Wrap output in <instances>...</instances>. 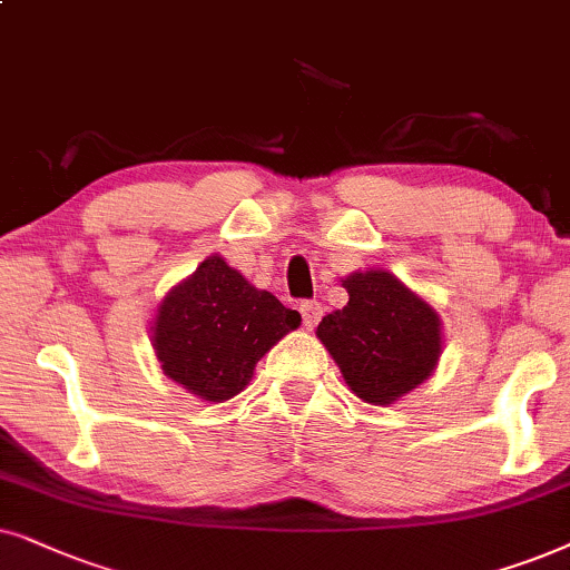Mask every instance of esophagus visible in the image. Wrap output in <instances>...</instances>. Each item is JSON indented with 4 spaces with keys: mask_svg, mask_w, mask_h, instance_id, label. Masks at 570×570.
<instances>
[{
    "mask_svg": "<svg viewBox=\"0 0 570 570\" xmlns=\"http://www.w3.org/2000/svg\"><path fill=\"white\" fill-rule=\"evenodd\" d=\"M299 313H302V323H305L307 328L313 331L323 317V305H321V302H302Z\"/></svg>",
    "mask_w": 570,
    "mask_h": 570,
    "instance_id": "obj_1",
    "label": "esophagus"
}]
</instances>
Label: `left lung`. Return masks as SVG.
Here are the masks:
<instances>
[{"instance_id": "obj_1", "label": "left lung", "mask_w": 570, "mask_h": 570, "mask_svg": "<svg viewBox=\"0 0 570 570\" xmlns=\"http://www.w3.org/2000/svg\"><path fill=\"white\" fill-rule=\"evenodd\" d=\"M348 302L317 325L352 393L389 406L428 381L443 352L440 317L389 271L344 278Z\"/></svg>"}]
</instances>
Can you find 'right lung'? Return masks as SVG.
Wrapping results in <instances>:
<instances>
[{"label": "right lung", "mask_w": 570, "mask_h": 570, "mask_svg": "<svg viewBox=\"0 0 570 570\" xmlns=\"http://www.w3.org/2000/svg\"><path fill=\"white\" fill-rule=\"evenodd\" d=\"M299 323L297 309L210 255L161 299L150 341L164 375L222 404L245 389L261 356Z\"/></svg>", "instance_id": "obj_1"}]
</instances>
